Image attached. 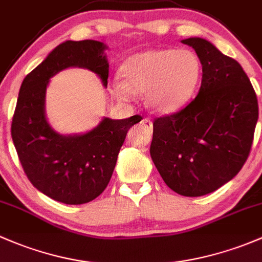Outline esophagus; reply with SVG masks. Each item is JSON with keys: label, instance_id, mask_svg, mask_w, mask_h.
Segmentation results:
<instances>
[{"label": "esophagus", "instance_id": "1", "mask_svg": "<svg viewBox=\"0 0 262 262\" xmlns=\"http://www.w3.org/2000/svg\"><path fill=\"white\" fill-rule=\"evenodd\" d=\"M141 123L147 128V130H151V128H152V122H151L149 118H144V120L141 121Z\"/></svg>", "mask_w": 262, "mask_h": 262}]
</instances>
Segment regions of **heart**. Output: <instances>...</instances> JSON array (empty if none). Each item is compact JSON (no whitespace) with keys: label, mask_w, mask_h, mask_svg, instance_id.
I'll use <instances>...</instances> for the list:
<instances>
[{"label":"heart","mask_w":262,"mask_h":262,"mask_svg":"<svg viewBox=\"0 0 262 262\" xmlns=\"http://www.w3.org/2000/svg\"><path fill=\"white\" fill-rule=\"evenodd\" d=\"M202 74L199 58L189 49H151L134 54L121 67L122 82L113 85L120 99L144 93L154 112L169 115L182 108L196 90Z\"/></svg>","instance_id":"b5f03b06"}]
</instances>
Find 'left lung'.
Returning <instances> with one entry per match:
<instances>
[{
	"mask_svg": "<svg viewBox=\"0 0 262 262\" xmlns=\"http://www.w3.org/2000/svg\"><path fill=\"white\" fill-rule=\"evenodd\" d=\"M202 64L198 96L182 111L155 118L150 155L165 184L201 196L233 179L251 149L258 104L251 82L234 59L202 37L182 40Z\"/></svg>",
	"mask_w": 262,
	"mask_h": 262,
	"instance_id": "left-lung-1",
	"label": "left lung"
}]
</instances>
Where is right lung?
<instances>
[{
	"label": "right lung",
	"instance_id": "obj_1",
	"mask_svg": "<svg viewBox=\"0 0 262 262\" xmlns=\"http://www.w3.org/2000/svg\"><path fill=\"white\" fill-rule=\"evenodd\" d=\"M107 49L96 40H67L26 75L18 92L11 136L20 163L37 190L61 203H88L106 189L128 128L141 121L140 116L103 117L92 130L74 135L59 134L48 121L50 78L78 67L93 72L107 88Z\"/></svg>",
	"mask_w": 262,
	"mask_h": 262
}]
</instances>
